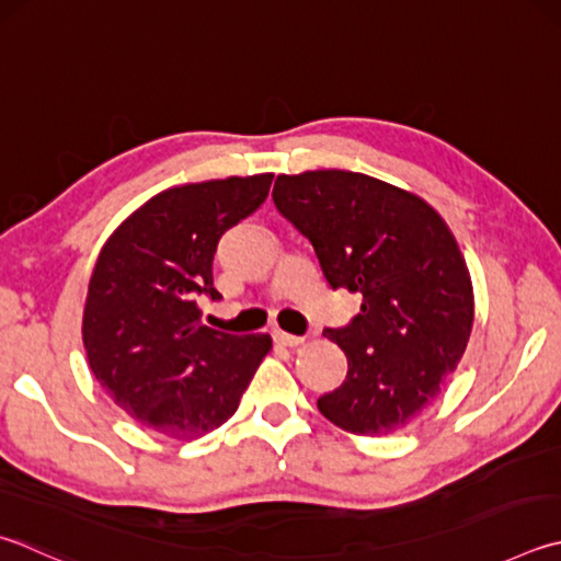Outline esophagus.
<instances>
[{
  "mask_svg": "<svg viewBox=\"0 0 561 561\" xmlns=\"http://www.w3.org/2000/svg\"><path fill=\"white\" fill-rule=\"evenodd\" d=\"M274 341H277L279 345H287V348H294V345L304 343L301 335H291L287 331H274Z\"/></svg>",
  "mask_w": 561,
  "mask_h": 561,
  "instance_id": "1",
  "label": "esophagus"
}]
</instances>
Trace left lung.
I'll return each instance as SVG.
<instances>
[{
    "label": "left lung",
    "mask_w": 561,
    "mask_h": 561,
    "mask_svg": "<svg viewBox=\"0 0 561 561\" xmlns=\"http://www.w3.org/2000/svg\"><path fill=\"white\" fill-rule=\"evenodd\" d=\"M272 198L309 238L325 282L363 294L348 325L323 331L348 375L319 397V412L351 434L400 430L434 400L471 335V277L451 230L420 196L355 171L282 174Z\"/></svg>",
    "instance_id": "obj_1"
}]
</instances>
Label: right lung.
<instances>
[{"mask_svg": "<svg viewBox=\"0 0 561 561\" xmlns=\"http://www.w3.org/2000/svg\"><path fill=\"white\" fill-rule=\"evenodd\" d=\"M272 174L186 183L157 193L112 232L90 277L83 343L119 410L171 439H198L236 414L272 348L267 333L201 323L213 254L228 228L267 198Z\"/></svg>", "mask_w": 561, "mask_h": 561, "instance_id": "1", "label": "right lung"}]
</instances>
